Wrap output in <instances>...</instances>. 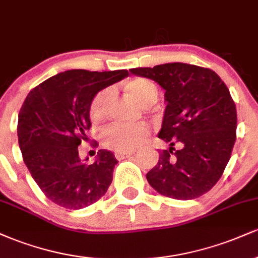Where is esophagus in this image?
I'll return each mask as SVG.
<instances>
[{
	"mask_svg": "<svg viewBox=\"0 0 258 258\" xmlns=\"http://www.w3.org/2000/svg\"><path fill=\"white\" fill-rule=\"evenodd\" d=\"M135 152H127V153H115V158L117 160H123V159H127L130 158V156H132Z\"/></svg>",
	"mask_w": 258,
	"mask_h": 258,
	"instance_id": "obj_1",
	"label": "esophagus"
}]
</instances>
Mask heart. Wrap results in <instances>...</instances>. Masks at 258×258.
Returning <instances> with one entry per match:
<instances>
[{
    "instance_id": "obj_1",
    "label": "heart",
    "mask_w": 258,
    "mask_h": 258,
    "mask_svg": "<svg viewBox=\"0 0 258 258\" xmlns=\"http://www.w3.org/2000/svg\"><path fill=\"white\" fill-rule=\"evenodd\" d=\"M126 91L136 102L148 106L158 99V88L155 85L144 79H135L125 85ZM108 90L96 94L90 106V117L93 122H99L104 116V106L108 99ZM149 135V127L146 125H112L102 133L103 143L109 149L117 153L132 152L144 142Z\"/></svg>"
}]
</instances>
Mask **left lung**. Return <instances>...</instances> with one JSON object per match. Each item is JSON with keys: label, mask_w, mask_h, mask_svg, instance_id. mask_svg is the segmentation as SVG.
I'll return each instance as SVG.
<instances>
[{"label": "left lung", "mask_w": 258, "mask_h": 258, "mask_svg": "<svg viewBox=\"0 0 258 258\" xmlns=\"http://www.w3.org/2000/svg\"><path fill=\"white\" fill-rule=\"evenodd\" d=\"M130 73L152 79L165 90L159 138L170 148L147 173L158 193L191 200L211 190L223 174L236 139V108L229 90L209 68L167 63Z\"/></svg>", "instance_id": "8db88e82"}]
</instances>
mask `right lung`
<instances>
[{"label": "right lung", "instance_id": "1", "mask_svg": "<svg viewBox=\"0 0 258 258\" xmlns=\"http://www.w3.org/2000/svg\"><path fill=\"white\" fill-rule=\"evenodd\" d=\"M128 76L127 70H68L29 92L18 116V142L29 172L43 194L69 210L84 209L108 190L117 160L99 150L87 165L78 147L87 139L90 106L100 90Z\"/></svg>", "mask_w": 258, "mask_h": 258}]
</instances>
